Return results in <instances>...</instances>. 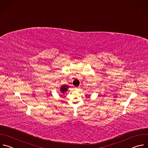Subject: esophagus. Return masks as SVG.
<instances>
[{"mask_svg": "<svg viewBox=\"0 0 148 148\" xmlns=\"http://www.w3.org/2000/svg\"><path fill=\"white\" fill-rule=\"evenodd\" d=\"M78 88H79V87H78Z\"/></svg>", "mask_w": 148, "mask_h": 148, "instance_id": "esophagus-1", "label": "esophagus"}]
</instances>
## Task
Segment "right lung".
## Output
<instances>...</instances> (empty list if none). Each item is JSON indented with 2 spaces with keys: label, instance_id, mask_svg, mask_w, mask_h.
I'll list each match as a JSON object with an SVG mask.
<instances>
[{
  "label": "right lung",
  "instance_id": "right-lung-1",
  "mask_svg": "<svg viewBox=\"0 0 148 148\" xmlns=\"http://www.w3.org/2000/svg\"><path fill=\"white\" fill-rule=\"evenodd\" d=\"M68 87L66 85H63L61 87V92L63 93H64L65 92H66V91L68 90Z\"/></svg>",
  "mask_w": 148,
  "mask_h": 148
}]
</instances>
